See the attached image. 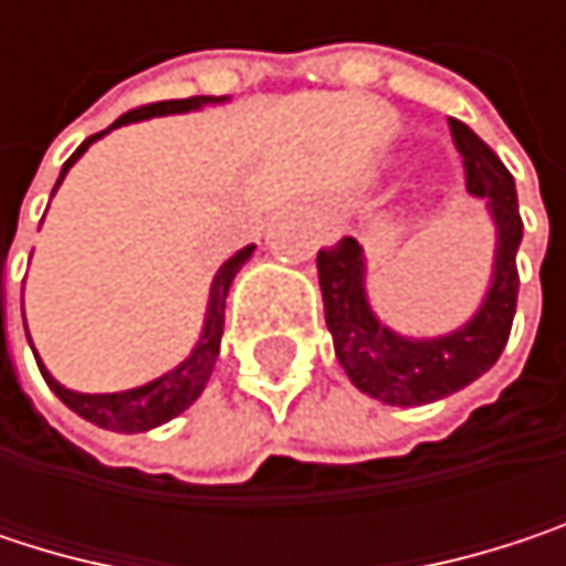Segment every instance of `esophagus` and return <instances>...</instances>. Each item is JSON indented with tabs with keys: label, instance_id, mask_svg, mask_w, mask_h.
<instances>
[{
	"label": "esophagus",
	"instance_id": "esophagus-1",
	"mask_svg": "<svg viewBox=\"0 0 566 566\" xmlns=\"http://www.w3.org/2000/svg\"><path fill=\"white\" fill-rule=\"evenodd\" d=\"M324 226H327V235H331V239H340V235H344V226H340L337 212H324Z\"/></svg>",
	"mask_w": 566,
	"mask_h": 566
}]
</instances>
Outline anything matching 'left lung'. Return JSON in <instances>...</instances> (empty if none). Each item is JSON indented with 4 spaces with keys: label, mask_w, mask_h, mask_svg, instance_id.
<instances>
[{
    "label": "left lung",
    "mask_w": 566,
    "mask_h": 566,
    "mask_svg": "<svg viewBox=\"0 0 566 566\" xmlns=\"http://www.w3.org/2000/svg\"><path fill=\"white\" fill-rule=\"evenodd\" d=\"M452 140L465 157V186L485 202L495 226V262L475 314L439 337H406L387 327L367 294V255L357 239H340L317 252V282L334 354L360 394L387 406H426L459 394L495 367L509 344L517 307V192L505 164L462 120H449Z\"/></svg>",
    "instance_id": "left-lung-1"
}]
</instances>
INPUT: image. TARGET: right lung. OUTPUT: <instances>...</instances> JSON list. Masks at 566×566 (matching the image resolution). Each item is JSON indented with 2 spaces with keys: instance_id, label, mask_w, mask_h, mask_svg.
<instances>
[{
  "instance_id": "right-lung-1",
  "label": "right lung",
  "mask_w": 566,
  "mask_h": 566,
  "mask_svg": "<svg viewBox=\"0 0 566 566\" xmlns=\"http://www.w3.org/2000/svg\"><path fill=\"white\" fill-rule=\"evenodd\" d=\"M229 97H182V101H160V104H147V107H137L124 117H117L107 130L87 137L71 157L67 164L61 167V176H57L55 189L61 186V179L67 176V170L84 157V150L101 140L104 134L117 130V127H127V124H137V120H150V117H164V114H189V111H199L206 104H226ZM55 196V192H52ZM255 245H245L239 249L232 259H226L216 272V279L209 284V301H206V321H202V331H199V340L196 347L189 350L186 360H179L172 370H167L164 377L144 384V387H134V390H120V394H81V390H67L64 384H57L55 377L49 374V367L42 364V357L35 354L39 360V370L45 377V384L52 387V394L67 406L74 409L81 419L101 426V429H111V432H147V429H157L164 422L176 419L182 409H189L199 394L206 390L209 377H212V367H216V357H219V340H222V324H226V297H229V287L235 282L239 269L252 259ZM29 334V327H25ZM32 344V340H29Z\"/></svg>"
}]
</instances>
